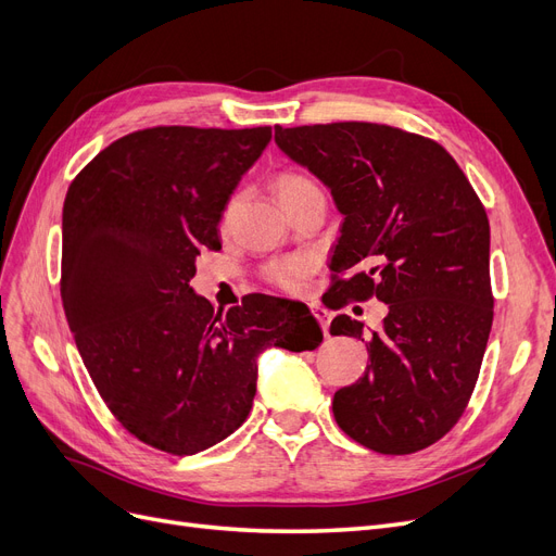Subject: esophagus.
<instances>
[{
    "label": "esophagus",
    "instance_id": "34e87169",
    "mask_svg": "<svg viewBox=\"0 0 556 556\" xmlns=\"http://www.w3.org/2000/svg\"><path fill=\"white\" fill-rule=\"evenodd\" d=\"M312 314H314V318L318 320V325L323 327V332H325V334L330 332V314H327L325 309H320V306H312Z\"/></svg>",
    "mask_w": 556,
    "mask_h": 556
}]
</instances>
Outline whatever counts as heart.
I'll return each instance as SVG.
<instances>
[{"label": "heart", "mask_w": 556, "mask_h": 556, "mask_svg": "<svg viewBox=\"0 0 556 556\" xmlns=\"http://www.w3.org/2000/svg\"><path fill=\"white\" fill-rule=\"evenodd\" d=\"M309 188H316V182L304 176L300 172H281L277 178H275V192L281 201V205L286 201H291L295 194L309 190ZM231 211H233V201L226 203L224 208V215H222V224L229 222L231 217ZM263 279L275 286V289L279 291H286V293H298L302 286L306 283V279H309L312 275V261L306 256H286V258H277V261H270L265 267H263Z\"/></svg>", "instance_id": "heart-1"}]
</instances>
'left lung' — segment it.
Listing matches in <instances>:
<instances>
[{"instance_id":"left-lung-1","label":"left lung","mask_w":556,"mask_h":556,"mask_svg":"<svg viewBox=\"0 0 556 556\" xmlns=\"http://www.w3.org/2000/svg\"><path fill=\"white\" fill-rule=\"evenodd\" d=\"M277 147L332 190L345 215L330 304L378 298L382 330L364 376L334 394L348 438L389 456L415 454L458 424L492 325L490 224L479 194L435 139L387 123L275 126ZM332 334L364 341L337 316Z\"/></svg>"}]
</instances>
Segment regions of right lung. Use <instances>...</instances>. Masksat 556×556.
Instances as JSON below:
<instances>
[{
    "label": "right lung",
    "mask_w": 556,
    "mask_h": 556,
    "mask_svg": "<svg viewBox=\"0 0 556 556\" xmlns=\"http://www.w3.org/2000/svg\"><path fill=\"white\" fill-rule=\"evenodd\" d=\"M270 126H155L102 149L68 188L61 302L77 351L114 419L139 442L192 456L229 438L256 394L270 343L323 341L304 304L263 293L215 312L192 293L194 258Z\"/></svg>",
    "instance_id": "1"
}]
</instances>
